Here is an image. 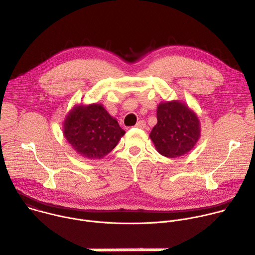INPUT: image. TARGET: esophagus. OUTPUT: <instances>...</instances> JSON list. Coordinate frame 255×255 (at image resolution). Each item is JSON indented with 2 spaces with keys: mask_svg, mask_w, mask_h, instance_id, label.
I'll use <instances>...</instances> for the list:
<instances>
[{
  "mask_svg": "<svg viewBox=\"0 0 255 255\" xmlns=\"http://www.w3.org/2000/svg\"><path fill=\"white\" fill-rule=\"evenodd\" d=\"M135 127H136V128H145V127H146V123H145V121H139L138 123H136Z\"/></svg>",
  "mask_w": 255,
  "mask_h": 255,
  "instance_id": "esophagus-1",
  "label": "esophagus"
}]
</instances>
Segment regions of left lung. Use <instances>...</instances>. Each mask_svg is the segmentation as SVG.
I'll return each mask as SVG.
<instances>
[{
    "label": "left lung",
    "mask_w": 255,
    "mask_h": 255,
    "mask_svg": "<svg viewBox=\"0 0 255 255\" xmlns=\"http://www.w3.org/2000/svg\"><path fill=\"white\" fill-rule=\"evenodd\" d=\"M200 136L198 116L180 101L160 103L157 107V124L150 138L161 155L175 158L187 154Z\"/></svg>",
    "instance_id": "obj_1"
}]
</instances>
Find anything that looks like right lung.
<instances>
[{
    "mask_svg": "<svg viewBox=\"0 0 255 255\" xmlns=\"http://www.w3.org/2000/svg\"><path fill=\"white\" fill-rule=\"evenodd\" d=\"M63 132L71 147L89 159L104 157L126 133L101 104L73 107L65 117Z\"/></svg>",
    "mask_w": 255,
    "mask_h": 255,
    "instance_id": "1",
    "label": "right lung"
}]
</instances>
